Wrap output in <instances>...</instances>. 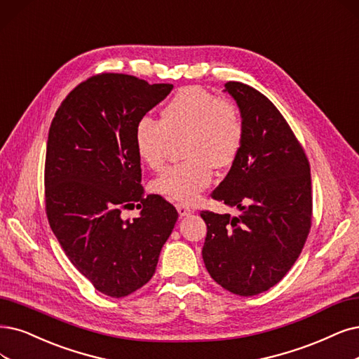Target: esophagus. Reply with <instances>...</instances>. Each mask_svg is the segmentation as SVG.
<instances>
[{"label":"esophagus","instance_id":"34e87169","mask_svg":"<svg viewBox=\"0 0 359 359\" xmlns=\"http://www.w3.org/2000/svg\"><path fill=\"white\" fill-rule=\"evenodd\" d=\"M176 208H177V211H179V216H180V217L189 216V215H192V213H194V211H192L189 207L183 205V204H177V205H176Z\"/></svg>","mask_w":359,"mask_h":359}]
</instances>
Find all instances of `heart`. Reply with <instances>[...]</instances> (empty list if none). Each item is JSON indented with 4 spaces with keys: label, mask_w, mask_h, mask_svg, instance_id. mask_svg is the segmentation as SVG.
Returning a JSON list of instances; mask_svg holds the SVG:
<instances>
[{
    "label": "heart",
    "mask_w": 359,
    "mask_h": 359,
    "mask_svg": "<svg viewBox=\"0 0 359 359\" xmlns=\"http://www.w3.org/2000/svg\"><path fill=\"white\" fill-rule=\"evenodd\" d=\"M245 128L236 106L217 99L201 87L179 90L161 109V119L140 118L135 146L142 163L159 170L171 140H182L184 161L168 167L152 180L154 192L183 204H192L213 179V167L229 168L240 156Z\"/></svg>",
    "instance_id": "1"
}]
</instances>
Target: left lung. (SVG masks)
Instances as JSON below:
<instances>
[{"label": "left lung", "instance_id": "1", "mask_svg": "<svg viewBox=\"0 0 359 359\" xmlns=\"http://www.w3.org/2000/svg\"><path fill=\"white\" fill-rule=\"evenodd\" d=\"M245 128L240 156L211 198L240 216L201 211L205 268L224 290L256 296L280 283L302 253L312 224L311 165L276 106L256 88L229 81Z\"/></svg>", "mask_w": 359, "mask_h": 359}]
</instances>
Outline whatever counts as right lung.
Here are the masks:
<instances>
[{"instance_id": "add662e5", "label": "right lung", "mask_w": 359, "mask_h": 359, "mask_svg": "<svg viewBox=\"0 0 359 359\" xmlns=\"http://www.w3.org/2000/svg\"><path fill=\"white\" fill-rule=\"evenodd\" d=\"M172 84L99 74L78 84L53 118L46 154V213L74 266L100 293L126 297L155 273L179 217L159 195L143 196L135 128ZM141 210L124 221L126 208Z\"/></svg>"}]
</instances>
